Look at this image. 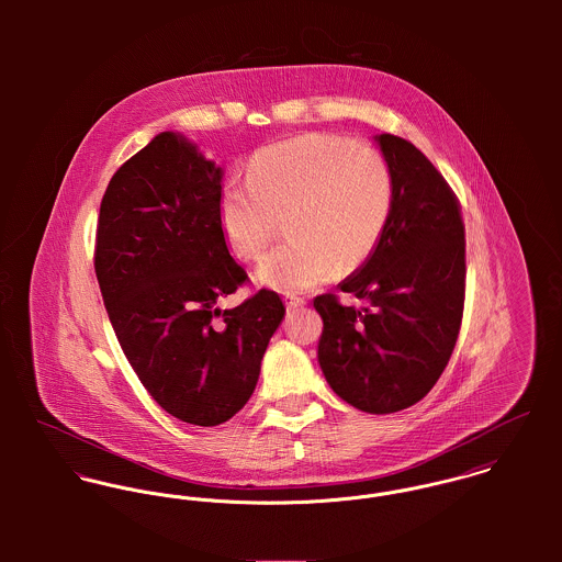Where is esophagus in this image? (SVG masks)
I'll use <instances>...</instances> for the list:
<instances>
[{
    "instance_id": "1",
    "label": "esophagus",
    "mask_w": 562,
    "mask_h": 562,
    "mask_svg": "<svg viewBox=\"0 0 562 562\" xmlns=\"http://www.w3.org/2000/svg\"><path fill=\"white\" fill-rule=\"evenodd\" d=\"M285 305H288V310L290 312H294V310H301L303 305H305V299H301V296H285Z\"/></svg>"
}]
</instances>
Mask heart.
Segmentation results:
<instances>
[{
	"instance_id": "heart-1",
	"label": "heart",
	"mask_w": 562,
	"mask_h": 562,
	"mask_svg": "<svg viewBox=\"0 0 562 562\" xmlns=\"http://www.w3.org/2000/svg\"><path fill=\"white\" fill-rule=\"evenodd\" d=\"M394 210V172L372 145L335 134H303L259 149L246 183L221 190V225L234 252L257 261L290 214V244L257 270L274 290L296 294L341 270L361 268L379 248Z\"/></svg>"
}]
</instances>
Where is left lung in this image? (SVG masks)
<instances>
[{
    "label": "left lung",
    "instance_id": "obj_1",
    "mask_svg": "<svg viewBox=\"0 0 562 562\" xmlns=\"http://www.w3.org/2000/svg\"><path fill=\"white\" fill-rule=\"evenodd\" d=\"M394 172V210L383 240L341 292L321 294L318 361L330 390L366 413L422 401L446 370L465 305V225L443 175L413 143L381 134Z\"/></svg>",
    "mask_w": 562,
    "mask_h": 562
}]
</instances>
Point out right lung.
Masks as SVG:
<instances>
[{"mask_svg":"<svg viewBox=\"0 0 562 562\" xmlns=\"http://www.w3.org/2000/svg\"><path fill=\"white\" fill-rule=\"evenodd\" d=\"M223 170L161 132L110 179L94 272L116 339L145 390L172 417L216 426L255 392L285 316L272 290L234 310L216 301L248 281L221 225Z\"/></svg>","mask_w":562,"mask_h":562,"instance_id":"add662e5","label":"right lung"}]
</instances>
